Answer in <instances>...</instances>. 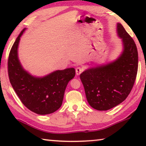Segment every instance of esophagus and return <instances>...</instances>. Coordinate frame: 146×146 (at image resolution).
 Instances as JSON below:
<instances>
[{
    "label": "esophagus",
    "instance_id": "obj_1",
    "mask_svg": "<svg viewBox=\"0 0 146 146\" xmlns=\"http://www.w3.org/2000/svg\"><path fill=\"white\" fill-rule=\"evenodd\" d=\"M83 71V68L81 67H77L76 68V75H79Z\"/></svg>",
    "mask_w": 146,
    "mask_h": 146
}]
</instances>
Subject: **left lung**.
Returning <instances> with one entry per match:
<instances>
[{
    "label": "left lung",
    "instance_id": "left-lung-1",
    "mask_svg": "<svg viewBox=\"0 0 146 146\" xmlns=\"http://www.w3.org/2000/svg\"><path fill=\"white\" fill-rule=\"evenodd\" d=\"M122 50L110 62L96 65L80 74L87 100L91 107L106 111L122 103L134 85L138 70V51L133 39L122 25L117 24Z\"/></svg>",
    "mask_w": 146,
    "mask_h": 146
}]
</instances>
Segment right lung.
<instances>
[{
	"instance_id": "right-lung-1",
	"label": "right lung",
	"mask_w": 146,
	"mask_h": 146,
	"mask_svg": "<svg viewBox=\"0 0 146 146\" xmlns=\"http://www.w3.org/2000/svg\"><path fill=\"white\" fill-rule=\"evenodd\" d=\"M24 28L17 38L8 58V75L10 83L20 100L26 107L38 115L56 111L62 104L68 82L74 78L73 68L56 70L44 76L32 75L20 62L18 48Z\"/></svg>"
}]
</instances>
